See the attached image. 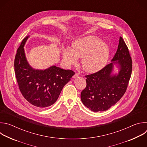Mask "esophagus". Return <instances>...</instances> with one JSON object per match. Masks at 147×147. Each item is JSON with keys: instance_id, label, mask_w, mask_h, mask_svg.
<instances>
[{"instance_id": "obj_1", "label": "esophagus", "mask_w": 147, "mask_h": 147, "mask_svg": "<svg viewBox=\"0 0 147 147\" xmlns=\"http://www.w3.org/2000/svg\"><path fill=\"white\" fill-rule=\"evenodd\" d=\"M78 77H79V74L78 73H75V74L73 76V78H77Z\"/></svg>"}]
</instances>
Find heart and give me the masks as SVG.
<instances>
[{"instance_id":"obj_1","label":"heart","mask_w":147,"mask_h":147,"mask_svg":"<svg viewBox=\"0 0 147 147\" xmlns=\"http://www.w3.org/2000/svg\"><path fill=\"white\" fill-rule=\"evenodd\" d=\"M109 55L108 46L97 36L91 35L78 39L72 44V49H66L63 58L67 66L76 65L78 59H82L83 69L89 73H95L106 65Z\"/></svg>"}]
</instances>
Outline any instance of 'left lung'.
<instances>
[{"label": "left lung", "instance_id": "8db88e82", "mask_svg": "<svg viewBox=\"0 0 147 147\" xmlns=\"http://www.w3.org/2000/svg\"><path fill=\"white\" fill-rule=\"evenodd\" d=\"M112 61L99 71L86 76L87 86L81 93L84 105L93 112L109 109L123 96L131 75L132 60L127 45L120 36ZM119 72L113 74L114 65Z\"/></svg>", "mask_w": 147, "mask_h": 147}]
</instances>
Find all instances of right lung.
<instances>
[{
  "mask_svg": "<svg viewBox=\"0 0 147 147\" xmlns=\"http://www.w3.org/2000/svg\"><path fill=\"white\" fill-rule=\"evenodd\" d=\"M29 36L24 38L17 51L14 60L17 81L21 92L28 102L38 108H47L56 102L74 72L56 66L45 70L32 68L26 59L24 48Z\"/></svg>",
  "mask_w": 147,
  "mask_h": 147,
  "instance_id": "obj_1",
  "label": "right lung"
}]
</instances>
